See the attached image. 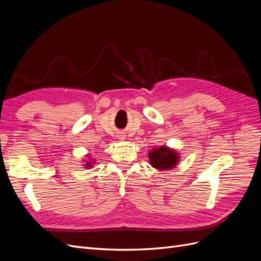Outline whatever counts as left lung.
<instances>
[{"mask_svg": "<svg viewBox=\"0 0 261 261\" xmlns=\"http://www.w3.org/2000/svg\"><path fill=\"white\" fill-rule=\"evenodd\" d=\"M149 162L156 170L174 169L180 160V155L175 149L168 146L153 147L148 152Z\"/></svg>", "mask_w": 261, "mask_h": 261, "instance_id": "left-lung-1", "label": "left lung"}]
</instances>
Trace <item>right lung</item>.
I'll list each match as a JSON object with an SVG mask.
<instances>
[{"mask_svg": "<svg viewBox=\"0 0 261 261\" xmlns=\"http://www.w3.org/2000/svg\"><path fill=\"white\" fill-rule=\"evenodd\" d=\"M86 156L89 158V159L88 160H83V162H85L83 164L84 167H85V169H91V168H93V164L96 163V160H93L89 154H86Z\"/></svg>", "mask_w": 261, "mask_h": 261, "instance_id": "add662e5", "label": "right lung"}]
</instances>
